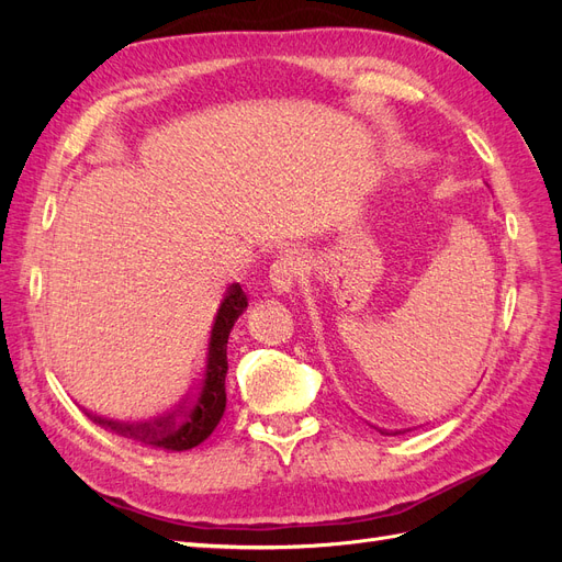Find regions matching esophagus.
<instances>
[{"mask_svg": "<svg viewBox=\"0 0 562 562\" xmlns=\"http://www.w3.org/2000/svg\"><path fill=\"white\" fill-rule=\"evenodd\" d=\"M304 271V260L300 258L297 252H285L281 255V258L271 265L269 269V283H271V291L279 293V295H285L291 293L295 283L300 281Z\"/></svg>", "mask_w": 562, "mask_h": 562, "instance_id": "obj_1", "label": "esophagus"}]
</instances>
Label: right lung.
I'll list each match as a JSON object with an SVG mask.
<instances>
[{"label": "right lung", "mask_w": 562, "mask_h": 562, "mask_svg": "<svg viewBox=\"0 0 562 562\" xmlns=\"http://www.w3.org/2000/svg\"><path fill=\"white\" fill-rule=\"evenodd\" d=\"M246 307H248V300L241 291V285L232 283L227 288L225 300L220 302V310L213 321L206 363H203L201 380L192 391V396H187L173 413H168L166 417H157L155 422H138V424L116 422V419L98 417V415H91V419L100 424V427L112 429L114 434L128 438L131 443L151 448V450L182 452L203 443V440H206L217 427V422L225 415L227 339L236 318L246 312Z\"/></svg>", "instance_id": "right-lung-1"}]
</instances>
